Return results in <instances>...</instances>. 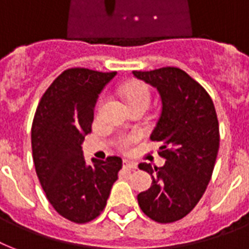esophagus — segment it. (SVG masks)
Returning a JSON list of instances; mask_svg holds the SVG:
<instances>
[{
    "label": "esophagus",
    "instance_id": "34e87169",
    "mask_svg": "<svg viewBox=\"0 0 249 249\" xmlns=\"http://www.w3.org/2000/svg\"><path fill=\"white\" fill-rule=\"evenodd\" d=\"M123 165L126 169H137V164L134 161H130V160H124L123 161Z\"/></svg>",
    "mask_w": 249,
    "mask_h": 249
}]
</instances>
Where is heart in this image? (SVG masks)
<instances>
[{
	"instance_id": "b5f03b06",
	"label": "heart",
	"mask_w": 249,
	"mask_h": 249,
	"mask_svg": "<svg viewBox=\"0 0 249 249\" xmlns=\"http://www.w3.org/2000/svg\"><path fill=\"white\" fill-rule=\"evenodd\" d=\"M125 101L128 105L130 103H136V102H146V103H150V99H151V91L148 89L147 85H144L142 83H132L129 84L126 88H125L124 91ZM103 105V99L99 101L98 103V108H101V106ZM140 140V134L138 133H132V134H126V136H120L117 138L116 144L117 147L121 148V150H128L132 143L137 142Z\"/></svg>"
}]
</instances>
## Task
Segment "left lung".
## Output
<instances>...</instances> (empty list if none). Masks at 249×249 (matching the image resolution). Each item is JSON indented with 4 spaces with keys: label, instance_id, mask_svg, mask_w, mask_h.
Here are the masks:
<instances>
[{
    "label": "left lung",
    "instance_id": "8db88e82",
    "mask_svg": "<svg viewBox=\"0 0 249 249\" xmlns=\"http://www.w3.org/2000/svg\"><path fill=\"white\" fill-rule=\"evenodd\" d=\"M133 75L160 94L161 113L150 138L161 143L159 155L166 160L163 166L138 165L151 174L152 185L137 199L146 216L169 224L193 211L211 181L220 147L217 113L204 88L179 68Z\"/></svg>",
    "mask_w": 249,
    "mask_h": 249
}]
</instances>
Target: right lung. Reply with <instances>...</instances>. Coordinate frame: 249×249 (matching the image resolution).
<instances>
[{"instance_id":"add662e5","label":"right lung","mask_w":249,"mask_h":249,"mask_svg":"<svg viewBox=\"0 0 249 249\" xmlns=\"http://www.w3.org/2000/svg\"><path fill=\"white\" fill-rule=\"evenodd\" d=\"M116 72L70 68L48 88L32 123V154L37 177L53 208L64 218L86 224L105 209L123 160L84 159L98 95Z\"/></svg>"}]
</instances>
